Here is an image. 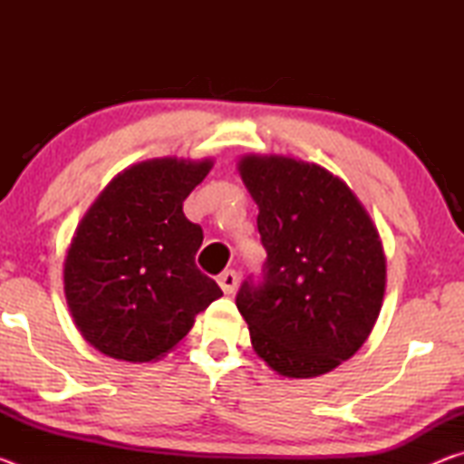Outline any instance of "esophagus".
<instances>
[{"instance_id": "34e87169", "label": "esophagus", "mask_w": 464, "mask_h": 464, "mask_svg": "<svg viewBox=\"0 0 464 464\" xmlns=\"http://www.w3.org/2000/svg\"><path fill=\"white\" fill-rule=\"evenodd\" d=\"M237 272L235 270H225L223 274H218V286L223 288L225 295H231L235 288H237Z\"/></svg>"}]
</instances>
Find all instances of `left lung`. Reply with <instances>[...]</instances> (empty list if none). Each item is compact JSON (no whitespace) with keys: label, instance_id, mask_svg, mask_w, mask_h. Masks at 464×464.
<instances>
[{"label":"left lung","instance_id":"8db88e82","mask_svg":"<svg viewBox=\"0 0 464 464\" xmlns=\"http://www.w3.org/2000/svg\"><path fill=\"white\" fill-rule=\"evenodd\" d=\"M239 174L257 208L262 276L235 296L256 354L272 371L309 379L354 356L384 295L379 231L340 178L290 157L247 155Z\"/></svg>","mask_w":464,"mask_h":464}]
</instances>
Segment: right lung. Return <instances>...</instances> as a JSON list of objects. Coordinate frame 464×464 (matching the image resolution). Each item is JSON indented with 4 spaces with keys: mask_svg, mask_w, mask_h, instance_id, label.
Segmentation results:
<instances>
[{
    "mask_svg": "<svg viewBox=\"0 0 464 464\" xmlns=\"http://www.w3.org/2000/svg\"><path fill=\"white\" fill-rule=\"evenodd\" d=\"M213 161H143L106 186L65 257V296L82 335L102 354L149 362L190 332L223 295L196 266L200 225L182 204Z\"/></svg>",
    "mask_w": 464,
    "mask_h": 464,
    "instance_id": "add662e5",
    "label": "right lung"
}]
</instances>
